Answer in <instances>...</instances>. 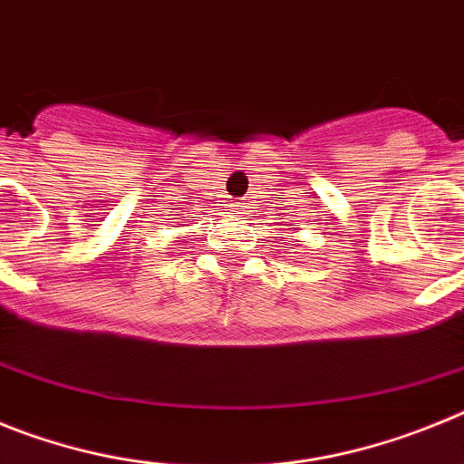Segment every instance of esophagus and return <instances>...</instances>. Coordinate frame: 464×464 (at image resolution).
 I'll return each instance as SVG.
<instances>
[{"mask_svg": "<svg viewBox=\"0 0 464 464\" xmlns=\"http://www.w3.org/2000/svg\"><path fill=\"white\" fill-rule=\"evenodd\" d=\"M241 207V204L239 202H235V208H239Z\"/></svg>", "mask_w": 464, "mask_h": 464, "instance_id": "obj_1", "label": "esophagus"}]
</instances>
